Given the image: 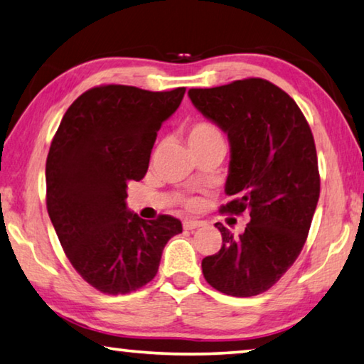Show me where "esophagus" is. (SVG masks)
Masks as SVG:
<instances>
[{"instance_id": "esophagus-1", "label": "esophagus", "mask_w": 364, "mask_h": 364, "mask_svg": "<svg viewBox=\"0 0 364 364\" xmlns=\"http://www.w3.org/2000/svg\"><path fill=\"white\" fill-rule=\"evenodd\" d=\"M202 225H204V223H202V221H199V220H184L183 221V228H184V230H197V228H200Z\"/></svg>"}]
</instances>
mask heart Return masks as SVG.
<instances>
[{"instance_id":"heart-1","label":"heart","mask_w":364,"mask_h":364,"mask_svg":"<svg viewBox=\"0 0 364 364\" xmlns=\"http://www.w3.org/2000/svg\"><path fill=\"white\" fill-rule=\"evenodd\" d=\"M186 139L191 149L210 144H223V136L213 123L207 120H197L191 123L186 130Z\"/></svg>"}]
</instances>
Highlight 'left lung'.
I'll list each match as a JSON object with an SVG mask.
<instances>
[{
  "mask_svg": "<svg viewBox=\"0 0 364 364\" xmlns=\"http://www.w3.org/2000/svg\"><path fill=\"white\" fill-rule=\"evenodd\" d=\"M194 107L228 134L231 147L220 212L250 215L239 236L215 223L221 249L202 260L213 289L252 297L276 284L304 249L319 199L315 139L297 104L263 78L191 88Z\"/></svg>",
  "mask_w": 364,
  "mask_h": 364,
  "instance_id": "obj_1",
  "label": "left lung"
}]
</instances>
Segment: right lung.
Wrapping results in <instances>:
<instances>
[{
  "label": "right lung",
  "instance_id": "obj_1",
  "mask_svg": "<svg viewBox=\"0 0 364 364\" xmlns=\"http://www.w3.org/2000/svg\"><path fill=\"white\" fill-rule=\"evenodd\" d=\"M186 88L101 85L67 109L46 159V207L77 273L102 294H128L157 274L165 244L183 231L170 215L143 220L127 183L143 180L162 123Z\"/></svg>",
  "mask_w": 364,
  "mask_h": 364
}]
</instances>
